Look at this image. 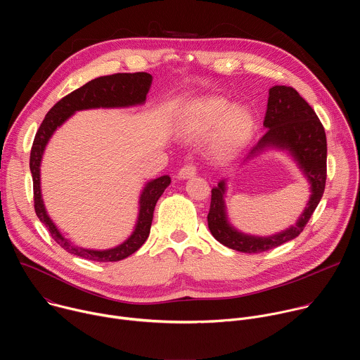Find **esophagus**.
Instances as JSON below:
<instances>
[{"mask_svg": "<svg viewBox=\"0 0 360 360\" xmlns=\"http://www.w3.org/2000/svg\"><path fill=\"white\" fill-rule=\"evenodd\" d=\"M196 175V167L192 165V164H188V165H184L179 172H178V178L179 179H188V178H192Z\"/></svg>", "mask_w": 360, "mask_h": 360, "instance_id": "1", "label": "esophagus"}]
</instances>
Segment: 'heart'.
Instances as JSON below:
<instances>
[{
  "mask_svg": "<svg viewBox=\"0 0 360 360\" xmlns=\"http://www.w3.org/2000/svg\"><path fill=\"white\" fill-rule=\"evenodd\" d=\"M217 124L211 150L219 158H228L239 152L250 139L255 120L245 107H231L222 96H205L186 110L184 128L191 135L207 134Z\"/></svg>",
  "mask_w": 360,
  "mask_h": 360,
  "instance_id": "obj_1",
  "label": "heart"
}]
</instances>
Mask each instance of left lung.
<instances>
[{
    "label": "left lung",
    "mask_w": 360,
    "mask_h": 360,
    "mask_svg": "<svg viewBox=\"0 0 360 360\" xmlns=\"http://www.w3.org/2000/svg\"><path fill=\"white\" fill-rule=\"evenodd\" d=\"M266 134L253 146L249 157L266 146L288 149L300 169L309 179L311 199L296 225L268 238L249 236L233 229L225 212V182L212 188L208 226L214 238L222 245L243 253H261L295 239L304 229L321 202L326 185V134L312 107L292 86L275 85L269 89L268 108L264 120ZM248 157V158H249Z\"/></svg>",
    "instance_id": "8db88e82"
}]
</instances>
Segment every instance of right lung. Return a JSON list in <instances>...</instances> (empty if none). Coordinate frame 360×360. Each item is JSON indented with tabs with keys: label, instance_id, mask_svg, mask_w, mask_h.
I'll use <instances>...</instances> for the list:
<instances>
[{
	"label": "right lung",
	"instance_id": "obj_1",
	"mask_svg": "<svg viewBox=\"0 0 360 360\" xmlns=\"http://www.w3.org/2000/svg\"><path fill=\"white\" fill-rule=\"evenodd\" d=\"M152 82V75L146 72H118L112 75H105L95 78L81 88L72 91L71 94L61 98L57 104L48 111L42 124L39 125L30 155V169L32 175L34 186V210L39 221L46 226L53 239L64 248L67 252L79 256V258L95 261V262H117L128 258L129 255L136 252L148 239L153 210L167 186L171 184L168 175L160 176L146 184L139 199V215L135 231L132 235L120 246L108 250H91L72 246L57 229L46 215L44 202L41 198L39 188V164L45 145L54 131L63 125L75 111L89 110V108H115V107H129L142 104L146 99Z\"/></svg>",
	"mask_w": 360,
	"mask_h": 360
}]
</instances>
